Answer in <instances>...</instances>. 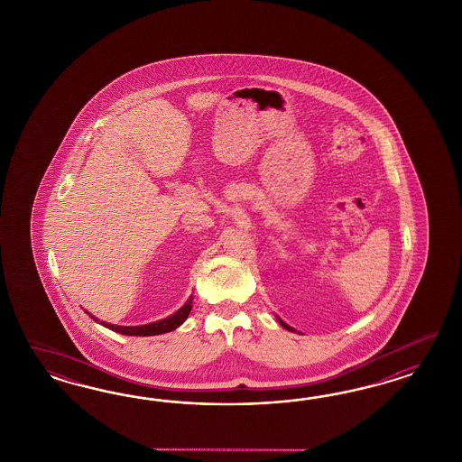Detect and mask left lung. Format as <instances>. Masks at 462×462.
Segmentation results:
<instances>
[{"instance_id":"1","label":"left lung","mask_w":462,"mask_h":462,"mask_svg":"<svg viewBox=\"0 0 462 462\" xmlns=\"http://www.w3.org/2000/svg\"><path fill=\"white\" fill-rule=\"evenodd\" d=\"M278 320H280L281 327H284V328H288V330H291V332H296V330H293V328H291V327H290V325H286V323L282 322V320H281V319H278Z\"/></svg>"}]
</instances>
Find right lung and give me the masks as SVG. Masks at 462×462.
Returning a JSON list of instances; mask_svg holds the SVG:
<instances>
[{"label": "right lung", "mask_w": 462, "mask_h": 462, "mask_svg": "<svg viewBox=\"0 0 462 462\" xmlns=\"http://www.w3.org/2000/svg\"><path fill=\"white\" fill-rule=\"evenodd\" d=\"M191 303H193V298H189V300L186 301V305L180 308V310H178L174 315H171L169 319L159 320V322L149 323V325L122 327V325H112V323L106 322L99 323H101L103 327L110 328L113 332H118V334H124V336H159V334H166V332H171V330L178 328V327L188 319V315H189V311H191ZM86 313H88V311H86ZM88 315H89V313H88ZM89 317H91L95 322H98L93 315H89Z\"/></svg>", "instance_id": "obj_1"}]
</instances>
